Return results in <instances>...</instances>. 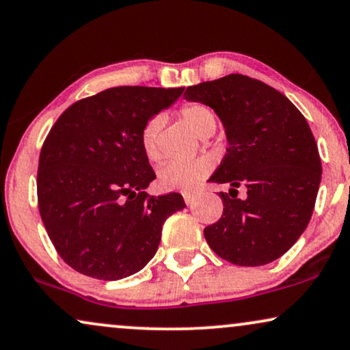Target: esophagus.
I'll use <instances>...</instances> for the list:
<instances>
[{"instance_id": "esophagus-1", "label": "esophagus", "mask_w": 350, "mask_h": 350, "mask_svg": "<svg viewBox=\"0 0 350 350\" xmlns=\"http://www.w3.org/2000/svg\"><path fill=\"white\" fill-rule=\"evenodd\" d=\"M183 197H184V202H185V203H187V204H192L193 198H195V193H193V192H184V193H183Z\"/></svg>"}]
</instances>
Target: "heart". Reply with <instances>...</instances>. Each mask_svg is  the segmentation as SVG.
I'll use <instances>...</instances> for the list:
<instances>
[{
  "label": "heart",
  "instance_id": "1",
  "mask_svg": "<svg viewBox=\"0 0 350 350\" xmlns=\"http://www.w3.org/2000/svg\"><path fill=\"white\" fill-rule=\"evenodd\" d=\"M179 116L187 126L200 137H208L216 131V115L208 105L192 102L180 107ZM163 124L160 115L148 118L141 129V148L148 161L160 160L158 133ZM213 170L208 158H197L189 163H167L158 172V184L163 190H190L206 179Z\"/></svg>",
  "mask_w": 350,
  "mask_h": 350
}]
</instances>
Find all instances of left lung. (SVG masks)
Returning <instances> with one entry per match:
<instances>
[{"mask_svg":"<svg viewBox=\"0 0 350 350\" xmlns=\"http://www.w3.org/2000/svg\"><path fill=\"white\" fill-rule=\"evenodd\" d=\"M184 97L211 107L229 141L209 179L232 187L219 195L221 219L204 227L209 248L246 267L278 259L306 230L321 179L304 115L280 91L240 73L189 86ZM239 187L247 189L243 200L236 197Z\"/></svg>","mask_w":350,"mask_h":350,"instance_id":"1","label":"left lung"}]
</instances>
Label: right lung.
I'll return each mask as SVG.
<instances>
[{
	"instance_id": "obj_1",
	"label": "right lung",
	"mask_w": 350,
	"mask_h": 350,
	"mask_svg": "<svg viewBox=\"0 0 350 350\" xmlns=\"http://www.w3.org/2000/svg\"><path fill=\"white\" fill-rule=\"evenodd\" d=\"M184 88L118 86L75 102L40 153L41 219L64 262L97 280L136 273L155 256L163 224L185 206L180 193L152 197L141 148L144 123Z\"/></svg>"
}]
</instances>
